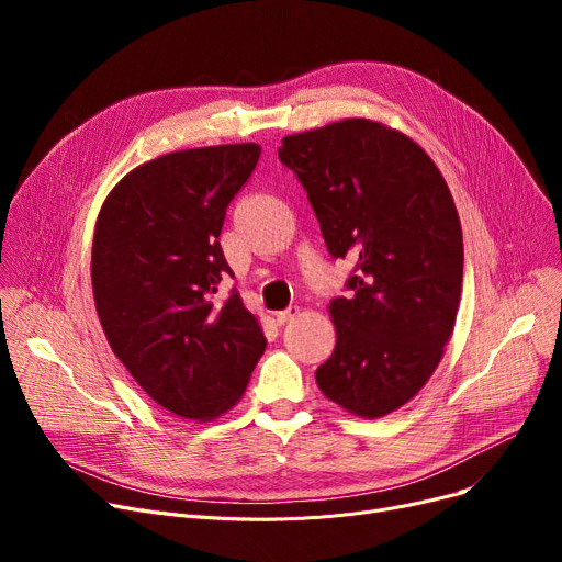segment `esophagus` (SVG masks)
Returning a JSON list of instances; mask_svg holds the SVG:
<instances>
[{
  "label": "esophagus",
  "mask_w": 562,
  "mask_h": 562,
  "mask_svg": "<svg viewBox=\"0 0 562 562\" xmlns=\"http://www.w3.org/2000/svg\"><path fill=\"white\" fill-rule=\"evenodd\" d=\"M296 316H299V307H286V310H282V312L276 314V321H278V326H284L286 321L296 318Z\"/></svg>",
  "instance_id": "obj_1"
}]
</instances>
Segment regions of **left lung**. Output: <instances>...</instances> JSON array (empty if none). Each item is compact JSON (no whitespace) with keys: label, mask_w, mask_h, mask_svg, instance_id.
I'll return each instance as SVG.
<instances>
[{"label":"left lung","mask_w":562,"mask_h":562,"mask_svg":"<svg viewBox=\"0 0 562 562\" xmlns=\"http://www.w3.org/2000/svg\"><path fill=\"white\" fill-rule=\"evenodd\" d=\"M335 259H352L330 303L337 344L316 385L378 419L426 385L451 339L462 291V227L432 159L405 134L348 117L282 138Z\"/></svg>","instance_id":"1"}]
</instances>
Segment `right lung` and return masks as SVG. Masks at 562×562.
I'll return each mask as SVG.
<instances>
[{
    "label": "right lung",
    "instance_id": "obj_1",
    "mask_svg": "<svg viewBox=\"0 0 562 562\" xmlns=\"http://www.w3.org/2000/svg\"><path fill=\"white\" fill-rule=\"evenodd\" d=\"M257 143L195 147L147 161L106 195L91 278L102 330L140 390L184 419H216L246 392L266 348L218 236L248 182Z\"/></svg>",
    "mask_w": 562,
    "mask_h": 562
}]
</instances>
